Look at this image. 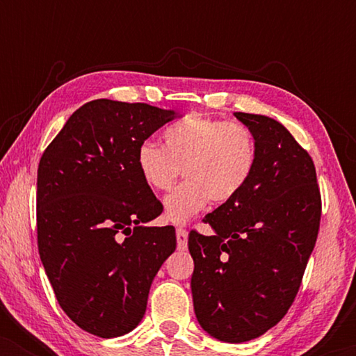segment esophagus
Wrapping results in <instances>:
<instances>
[{
  "label": "esophagus",
  "mask_w": 356,
  "mask_h": 356,
  "mask_svg": "<svg viewBox=\"0 0 356 356\" xmlns=\"http://www.w3.org/2000/svg\"><path fill=\"white\" fill-rule=\"evenodd\" d=\"M177 245L179 251H184L188 248V232L184 228L177 230Z\"/></svg>",
  "instance_id": "esophagus-1"
}]
</instances>
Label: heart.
I'll return each mask as SVG.
<instances>
[{"label": "heart", "instance_id": "b5f03b06", "mask_svg": "<svg viewBox=\"0 0 356 356\" xmlns=\"http://www.w3.org/2000/svg\"><path fill=\"white\" fill-rule=\"evenodd\" d=\"M163 147L145 140L136 154L140 178L154 191H168L183 170L186 181L163 201V220L184 225L211 202L238 196L256 168L257 147L240 123L197 113L163 131Z\"/></svg>", "mask_w": 356, "mask_h": 356}]
</instances>
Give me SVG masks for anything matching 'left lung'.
I'll use <instances>...</instances> for the list:
<instances>
[{"label":"left lung","mask_w":356,"mask_h":356,"mask_svg":"<svg viewBox=\"0 0 356 356\" xmlns=\"http://www.w3.org/2000/svg\"><path fill=\"white\" fill-rule=\"evenodd\" d=\"M235 116L256 140L254 173L238 196L204 217L213 235L191 232L188 238L197 323L228 343L259 337L286 314L321 220L309 154L274 118Z\"/></svg>","instance_id":"1"}]
</instances>
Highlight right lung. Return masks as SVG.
<instances>
[{"label":"right lung","mask_w":356,"mask_h":356,"mask_svg":"<svg viewBox=\"0 0 356 356\" xmlns=\"http://www.w3.org/2000/svg\"><path fill=\"white\" fill-rule=\"evenodd\" d=\"M178 113L92 100L70 116L37 172V238L61 309L87 332L120 337L140 323L154 277L177 248L147 227L162 204L136 167L139 145Z\"/></svg>","instance_id":"right-lung-1"}]
</instances>
